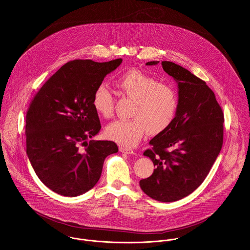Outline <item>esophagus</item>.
<instances>
[{"instance_id": "obj_1", "label": "esophagus", "mask_w": 250, "mask_h": 250, "mask_svg": "<svg viewBox=\"0 0 250 250\" xmlns=\"http://www.w3.org/2000/svg\"><path fill=\"white\" fill-rule=\"evenodd\" d=\"M119 150H120V152H122V153L135 154L134 150L131 149V148H128V147L121 146V147L119 148Z\"/></svg>"}]
</instances>
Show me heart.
Returning a JSON list of instances; mask_svg holds the SVG:
<instances>
[{"instance_id": "heart-1", "label": "heart", "mask_w": 250, "mask_h": 250, "mask_svg": "<svg viewBox=\"0 0 250 250\" xmlns=\"http://www.w3.org/2000/svg\"><path fill=\"white\" fill-rule=\"evenodd\" d=\"M118 91L133 101L127 121H116L106 128L107 137L121 146H136L148 131L164 132L172 124L178 109V96L172 86L148 74L131 69L114 81ZM92 105L97 114L108 119L113 114V97L104 84L97 86Z\"/></svg>"}]
</instances>
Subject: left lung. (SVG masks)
<instances>
[{
	"label": "left lung",
	"instance_id": "8db88e82",
	"mask_svg": "<svg viewBox=\"0 0 250 250\" xmlns=\"http://www.w3.org/2000/svg\"><path fill=\"white\" fill-rule=\"evenodd\" d=\"M162 66L178 84V109L169 127L150 140L151 149L144 153L155 169L140 187L154 200L170 203L192 193L208 175L222 149L225 119L206 82L172 62L164 61Z\"/></svg>",
	"mask_w": 250,
	"mask_h": 250
}]
</instances>
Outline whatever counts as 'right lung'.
Listing matches in <instances>:
<instances>
[{"label":"right lung","instance_id":"obj_1","mask_svg":"<svg viewBox=\"0 0 250 250\" xmlns=\"http://www.w3.org/2000/svg\"><path fill=\"white\" fill-rule=\"evenodd\" d=\"M122 62H68L30 104L25 119L26 154L39 179L52 191L66 197L87 192L98 183L104 159L118 152L114 142L87 140L101 129L93 93Z\"/></svg>","mask_w":250,"mask_h":250}]
</instances>
